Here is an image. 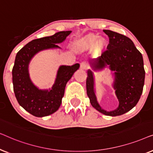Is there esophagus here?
Listing matches in <instances>:
<instances>
[{"label":"esophagus","instance_id":"obj_1","mask_svg":"<svg viewBox=\"0 0 153 153\" xmlns=\"http://www.w3.org/2000/svg\"><path fill=\"white\" fill-rule=\"evenodd\" d=\"M81 68L82 69V70H88V65L87 64V62H82L81 63Z\"/></svg>","mask_w":153,"mask_h":153}]
</instances>
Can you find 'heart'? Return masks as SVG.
Segmentation results:
<instances>
[{
    "label": "heart",
    "instance_id": "heart-1",
    "mask_svg": "<svg viewBox=\"0 0 153 153\" xmlns=\"http://www.w3.org/2000/svg\"><path fill=\"white\" fill-rule=\"evenodd\" d=\"M76 46L85 49H92L94 47L95 51L101 53L107 46V41L104 37H101L97 38V35L88 34L83 37L80 40L77 41Z\"/></svg>",
    "mask_w": 153,
    "mask_h": 153
}]
</instances>
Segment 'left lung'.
Returning a JSON list of instances; mask_svg holds the SVG:
<instances>
[{
	"instance_id": "obj_1",
	"label": "left lung",
	"mask_w": 153,
	"mask_h": 153,
	"mask_svg": "<svg viewBox=\"0 0 153 153\" xmlns=\"http://www.w3.org/2000/svg\"><path fill=\"white\" fill-rule=\"evenodd\" d=\"M109 37L107 50L90 65L93 71L108 68L112 71L115 90L119 104L116 109L104 110L97 101L95 88V76L91 70L87 71L86 91L91 105L106 116H120L137 105L143 92L145 70L142 54L129 37L109 30H104Z\"/></svg>"
}]
</instances>
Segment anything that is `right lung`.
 I'll list each match as a JSON object with an SVG mask.
<instances>
[{"mask_svg":"<svg viewBox=\"0 0 153 153\" xmlns=\"http://www.w3.org/2000/svg\"><path fill=\"white\" fill-rule=\"evenodd\" d=\"M71 33L72 30L60 31L51 36L33 39L16 53L12 69L14 92L19 105L33 116H47L59 108L67 83L80 65H60L51 88L39 89L31 81L29 64L39 52L47 49H61L57 44L63 42Z\"/></svg>","mask_w":153,"mask_h":153,"instance_id":"add662e5","label":"right lung"}]
</instances>
